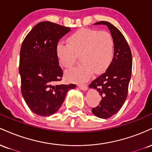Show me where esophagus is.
<instances>
[{"mask_svg":"<svg viewBox=\"0 0 152 152\" xmlns=\"http://www.w3.org/2000/svg\"><path fill=\"white\" fill-rule=\"evenodd\" d=\"M78 88H81V89L83 91H86L87 88H88V87H87L86 85H84V84H78Z\"/></svg>","mask_w":152,"mask_h":152,"instance_id":"34e87169","label":"esophagus"}]
</instances>
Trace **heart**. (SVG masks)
Wrapping results in <instances>:
<instances>
[{
	"label": "heart",
	"instance_id": "obj_1",
	"mask_svg": "<svg viewBox=\"0 0 152 152\" xmlns=\"http://www.w3.org/2000/svg\"><path fill=\"white\" fill-rule=\"evenodd\" d=\"M68 42H61L56 46L59 64L64 68L71 67L78 55L82 61L66 72L69 81H87L94 71L99 74L105 71L114 58V41L107 31L81 29L71 34Z\"/></svg>",
	"mask_w": 152,
	"mask_h": 152
}]
</instances>
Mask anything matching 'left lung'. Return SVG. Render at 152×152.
<instances>
[{
  "instance_id": "left-lung-1",
  "label": "left lung",
  "mask_w": 152,
  "mask_h": 152,
  "mask_svg": "<svg viewBox=\"0 0 152 152\" xmlns=\"http://www.w3.org/2000/svg\"><path fill=\"white\" fill-rule=\"evenodd\" d=\"M105 25L114 41V54L112 61L105 73L90 83L89 88L97 90L102 96L99 105L92 109L97 117L108 118L121 109L128 94L132 69V56L124 36L116 27L107 21L94 25Z\"/></svg>"
}]
</instances>
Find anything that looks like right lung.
I'll list each match as a JSON object with an SVG mask.
<instances>
[{
	"mask_svg": "<svg viewBox=\"0 0 152 152\" xmlns=\"http://www.w3.org/2000/svg\"><path fill=\"white\" fill-rule=\"evenodd\" d=\"M49 21L38 23L23 41L20 51L19 74L21 93L34 114L49 116L64 103L66 94L75 84H57L63 71L56 56L59 40L70 31Z\"/></svg>",
	"mask_w": 152,
	"mask_h": 152,
	"instance_id": "1",
	"label": "right lung"
}]
</instances>
